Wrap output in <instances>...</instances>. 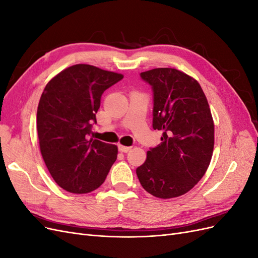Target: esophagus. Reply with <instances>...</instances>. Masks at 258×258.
<instances>
[{
  "mask_svg": "<svg viewBox=\"0 0 258 258\" xmlns=\"http://www.w3.org/2000/svg\"><path fill=\"white\" fill-rule=\"evenodd\" d=\"M118 150H119V152H121V153H128V152L131 150V147H130V146H123V145L119 144V145H118Z\"/></svg>",
  "mask_w": 258,
  "mask_h": 258,
  "instance_id": "esophagus-1",
  "label": "esophagus"
}]
</instances>
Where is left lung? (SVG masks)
<instances>
[{
  "instance_id": "1",
  "label": "left lung",
  "mask_w": 258,
  "mask_h": 258,
  "mask_svg": "<svg viewBox=\"0 0 258 258\" xmlns=\"http://www.w3.org/2000/svg\"><path fill=\"white\" fill-rule=\"evenodd\" d=\"M154 91L153 128L161 143L137 168L143 188L161 199L179 197L205 175L214 148V122L207 97L194 77L172 68L141 73Z\"/></svg>"
}]
</instances>
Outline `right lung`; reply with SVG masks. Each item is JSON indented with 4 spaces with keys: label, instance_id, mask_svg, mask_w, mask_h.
Segmentation results:
<instances>
[{
    "label": "right lung",
    "instance_id": "1",
    "mask_svg": "<svg viewBox=\"0 0 258 258\" xmlns=\"http://www.w3.org/2000/svg\"><path fill=\"white\" fill-rule=\"evenodd\" d=\"M123 75L75 64L47 83L37 106L42 157L50 175L69 192L87 194L103 184L118 148L90 137L102 93Z\"/></svg>",
    "mask_w": 258,
    "mask_h": 258
}]
</instances>
